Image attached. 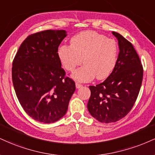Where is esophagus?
I'll return each instance as SVG.
<instances>
[{"label": "esophagus", "instance_id": "obj_1", "mask_svg": "<svg viewBox=\"0 0 155 155\" xmlns=\"http://www.w3.org/2000/svg\"><path fill=\"white\" fill-rule=\"evenodd\" d=\"M82 87V84L79 82H76V88H80V87Z\"/></svg>", "mask_w": 155, "mask_h": 155}]
</instances>
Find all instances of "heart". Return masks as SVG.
Segmentation results:
<instances>
[{
    "instance_id": "obj_1",
    "label": "heart",
    "mask_w": 155,
    "mask_h": 155,
    "mask_svg": "<svg viewBox=\"0 0 155 155\" xmlns=\"http://www.w3.org/2000/svg\"><path fill=\"white\" fill-rule=\"evenodd\" d=\"M118 54L115 40L94 31H85L71 40V45H62L58 56L66 70L73 71L81 63L84 65L73 74L80 81H88L95 76L105 79L115 68Z\"/></svg>"
}]
</instances>
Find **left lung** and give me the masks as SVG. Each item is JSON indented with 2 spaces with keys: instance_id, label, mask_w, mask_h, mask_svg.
Listing matches in <instances>:
<instances>
[{
  "instance_id": "1",
  "label": "left lung",
  "mask_w": 155,
  "mask_h": 155,
  "mask_svg": "<svg viewBox=\"0 0 155 155\" xmlns=\"http://www.w3.org/2000/svg\"><path fill=\"white\" fill-rule=\"evenodd\" d=\"M112 33L120 49L116 65L103 82L89 86L87 104L89 113L104 124L116 122L131 111L143 79L142 64L133 45L118 33Z\"/></svg>"
}]
</instances>
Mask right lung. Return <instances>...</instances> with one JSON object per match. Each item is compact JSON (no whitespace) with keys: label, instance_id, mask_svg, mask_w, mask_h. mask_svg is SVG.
Masks as SVG:
<instances>
[{"label":"right lung","instance_id":"obj_1","mask_svg":"<svg viewBox=\"0 0 155 155\" xmlns=\"http://www.w3.org/2000/svg\"><path fill=\"white\" fill-rule=\"evenodd\" d=\"M65 30H45L29 35L12 63V81L18 101L31 118L44 124L66 114L75 82L61 68L58 47Z\"/></svg>","mask_w":155,"mask_h":155}]
</instances>
